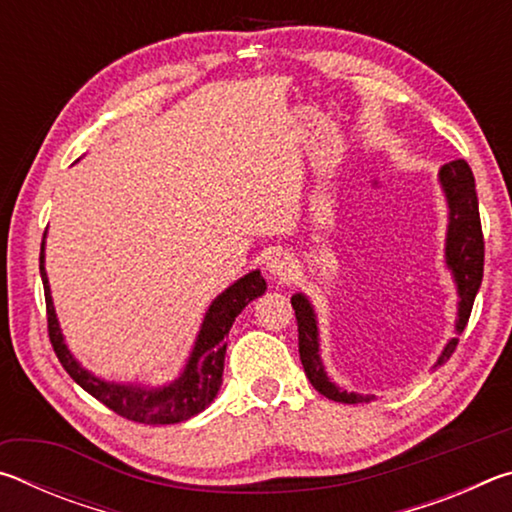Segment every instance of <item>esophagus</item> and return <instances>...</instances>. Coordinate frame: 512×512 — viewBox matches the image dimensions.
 Listing matches in <instances>:
<instances>
[{"label":"esophagus","instance_id":"1","mask_svg":"<svg viewBox=\"0 0 512 512\" xmlns=\"http://www.w3.org/2000/svg\"><path fill=\"white\" fill-rule=\"evenodd\" d=\"M266 268L275 280L287 282L291 280L293 273H296V259H293L289 253H284V250H275V253L268 257Z\"/></svg>","mask_w":512,"mask_h":512}]
</instances>
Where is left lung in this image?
Masks as SVG:
<instances>
[{
  "mask_svg": "<svg viewBox=\"0 0 512 512\" xmlns=\"http://www.w3.org/2000/svg\"><path fill=\"white\" fill-rule=\"evenodd\" d=\"M438 183L443 187L447 201V237H445V264L447 271L452 273L458 296V314H456V336L440 352L436 366L452 357L456 350L458 336L470 320L472 305L476 293H479L483 280V232L479 219V198H476L474 176L470 164L465 160H452L440 167ZM291 305L296 309L298 320V345H300V361L305 368L311 386L327 400L343 402V404H361L372 402L375 395L350 393L336 386L327 377V370L320 359V334H318V318L314 305L305 293H293ZM433 366V368H436Z\"/></svg>",
  "mask_w": 512,
  "mask_h": 512,
  "instance_id": "left-lung-1",
  "label": "left lung"
}]
</instances>
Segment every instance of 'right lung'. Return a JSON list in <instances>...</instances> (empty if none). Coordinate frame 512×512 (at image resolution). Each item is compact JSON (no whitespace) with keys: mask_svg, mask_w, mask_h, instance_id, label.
Listing matches in <instances>:
<instances>
[{"mask_svg":"<svg viewBox=\"0 0 512 512\" xmlns=\"http://www.w3.org/2000/svg\"><path fill=\"white\" fill-rule=\"evenodd\" d=\"M47 237V232H45ZM40 275L45 284L49 339L63 368L76 384L117 415L142 424H176L194 418L214 402L223 384L225 336H228L235 318L246 309L248 302L262 296L266 280L259 271H250L235 284L221 291L207 307L201 329H198L194 348L189 352L180 375L164 386H144L133 381H108L92 375L79 359L69 352L63 329H60L54 298H51L49 277L45 271V239L40 248Z\"/></svg>","mask_w":512,"mask_h":512,"instance_id":"obj_1","label":"right lung"}]
</instances>
